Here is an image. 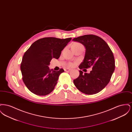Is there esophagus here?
Returning <instances> with one entry per match:
<instances>
[{
  "mask_svg": "<svg viewBox=\"0 0 132 132\" xmlns=\"http://www.w3.org/2000/svg\"><path fill=\"white\" fill-rule=\"evenodd\" d=\"M70 70H71V69H68V68H66V69H64V71L66 72H69V71H70Z\"/></svg>",
  "mask_w": 132,
  "mask_h": 132,
  "instance_id": "34e87169",
  "label": "esophagus"
}]
</instances>
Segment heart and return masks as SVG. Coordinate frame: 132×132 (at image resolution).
<instances>
[{"mask_svg":"<svg viewBox=\"0 0 132 132\" xmlns=\"http://www.w3.org/2000/svg\"><path fill=\"white\" fill-rule=\"evenodd\" d=\"M82 46V44L78 43H74L73 44H72V47H77V46ZM74 66V64H69V66L70 67H72Z\"/></svg>","mask_w":132,"mask_h":132,"instance_id":"heart-1","label":"heart"}]
</instances>
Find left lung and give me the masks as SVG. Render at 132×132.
<instances>
[{
	"instance_id": "8db88e82",
	"label": "left lung",
	"mask_w": 132,
	"mask_h": 132,
	"mask_svg": "<svg viewBox=\"0 0 132 132\" xmlns=\"http://www.w3.org/2000/svg\"><path fill=\"white\" fill-rule=\"evenodd\" d=\"M73 41L83 44L86 49L84 60L79 68L92 67L89 73L83 74L80 70V75L74 80V84L84 94H97L106 86L114 71L113 53L106 43L97 36L84 35L73 38Z\"/></svg>"
}]
</instances>
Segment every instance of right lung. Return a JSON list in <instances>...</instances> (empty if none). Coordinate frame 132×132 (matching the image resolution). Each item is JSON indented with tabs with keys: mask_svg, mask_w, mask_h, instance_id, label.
Segmentation results:
<instances>
[{
	"mask_svg": "<svg viewBox=\"0 0 132 132\" xmlns=\"http://www.w3.org/2000/svg\"><path fill=\"white\" fill-rule=\"evenodd\" d=\"M72 38L60 39L50 37L34 42L26 51L21 64L23 81L31 93L38 95L50 94L54 89L63 69L55 71L48 66L51 60L58 59L61 51Z\"/></svg>",
	"mask_w": 132,
	"mask_h": 132,
	"instance_id": "1",
	"label": "right lung"
}]
</instances>
